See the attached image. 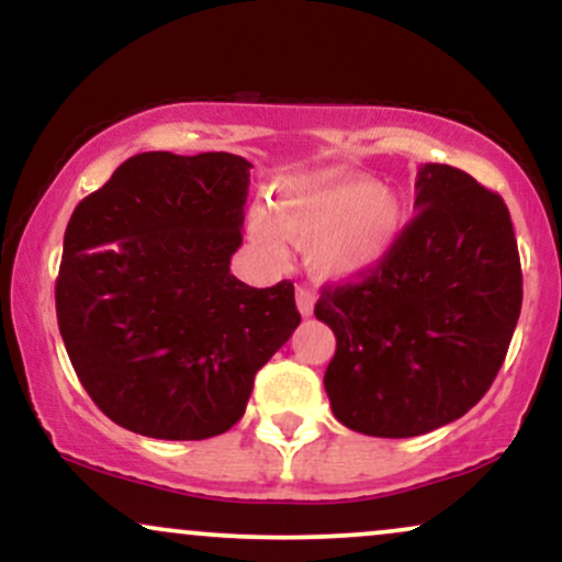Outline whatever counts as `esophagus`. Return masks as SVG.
I'll return each mask as SVG.
<instances>
[{
  "label": "esophagus",
  "instance_id": "1",
  "mask_svg": "<svg viewBox=\"0 0 562 562\" xmlns=\"http://www.w3.org/2000/svg\"><path fill=\"white\" fill-rule=\"evenodd\" d=\"M295 303H299L301 317H312L314 303H317V295H314L308 288H299V290H295Z\"/></svg>",
  "mask_w": 562,
  "mask_h": 562
}]
</instances>
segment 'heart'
Listing matches in <instances>:
<instances>
[{"instance_id":"1","label":"heart","mask_w":562,"mask_h":562,"mask_svg":"<svg viewBox=\"0 0 562 562\" xmlns=\"http://www.w3.org/2000/svg\"><path fill=\"white\" fill-rule=\"evenodd\" d=\"M404 229L402 195L359 173H322L282 187L272 216L250 218V235L274 259H285V240L306 245L308 269L322 280L375 272L396 250Z\"/></svg>"}]
</instances>
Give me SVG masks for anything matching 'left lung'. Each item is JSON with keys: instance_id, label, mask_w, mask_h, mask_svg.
<instances>
[{"instance_id": "left-lung-1", "label": "left lung", "mask_w": 562, "mask_h": 562, "mask_svg": "<svg viewBox=\"0 0 562 562\" xmlns=\"http://www.w3.org/2000/svg\"><path fill=\"white\" fill-rule=\"evenodd\" d=\"M417 216L359 282L322 290L314 314L335 333L325 391L346 428L423 436L481 402L524 301L518 243L496 192L447 164H425Z\"/></svg>"}]
</instances>
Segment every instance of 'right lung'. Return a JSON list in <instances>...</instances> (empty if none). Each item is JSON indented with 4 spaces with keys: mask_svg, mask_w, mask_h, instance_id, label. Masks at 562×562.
Returning <instances> with one entry per match:
<instances>
[{
    "mask_svg": "<svg viewBox=\"0 0 562 562\" xmlns=\"http://www.w3.org/2000/svg\"><path fill=\"white\" fill-rule=\"evenodd\" d=\"M250 169L232 153H139L70 216L57 325L92 402L132 434L229 430L299 327L293 282L259 290L229 272Z\"/></svg>",
    "mask_w": 562,
    "mask_h": 562,
    "instance_id": "obj_1",
    "label": "right lung"
}]
</instances>
